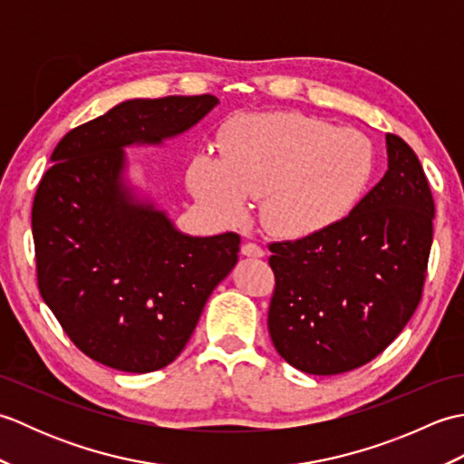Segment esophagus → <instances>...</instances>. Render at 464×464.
<instances>
[{
  "label": "esophagus",
  "mask_w": 464,
  "mask_h": 464,
  "mask_svg": "<svg viewBox=\"0 0 464 464\" xmlns=\"http://www.w3.org/2000/svg\"><path fill=\"white\" fill-rule=\"evenodd\" d=\"M241 255H245V257H253V259H259L265 255V251L259 247V245L255 243H245L241 247Z\"/></svg>",
  "instance_id": "34e87169"
}]
</instances>
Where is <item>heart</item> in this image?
<instances>
[{
  "label": "heart",
  "instance_id": "b5f03b06",
  "mask_svg": "<svg viewBox=\"0 0 464 464\" xmlns=\"http://www.w3.org/2000/svg\"><path fill=\"white\" fill-rule=\"evenodd\" d=\"M374 173L369 137L303 113H243L225 123L219 160L197 153L187 185L219 223H237L261 197V221L279 237H307L347 217Z\"/></svg>",
  "mask_w": 464,
  "mask_h": 464
}]
</instances>
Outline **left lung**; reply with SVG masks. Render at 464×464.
<instances>
[{"instance_id":"obj_1","label":"left lung","mask_w":464,"mask_h":464,"mask_svg":"<svg viewBox=\"0 0 464 464\" xmlns=\"http://www.w3.org/2000/svg\"><path fill=\"white\" fill-rule=\"evenodd\" d=\"M382 179L329 229L271 243L269 334L295 369L339 374L372 361L415 313L435 201L415 151L387 133Z\"/></svg>"}]
</instances>
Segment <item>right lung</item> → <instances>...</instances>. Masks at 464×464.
Masks as SVG:
<instances>
[{
  "label": "right lung",
  "mask_w": 464,
  "mask_h": 464,
  "mask_svg": "<svg viewBox=\"0 0 464 464\" xmlns=\"http://www.w3.org/2000/svg\"><path fill=\"white\" fill-rule=\"evenodd\" d=\"M215 95L127 100L69 131L39 181L32 229L39 293L87 357L125 372L173 362L239 259V235L191 237L125 177L130 145H163Z\"/></svg>",
  "instance_id": "1"
}]
</instances>
